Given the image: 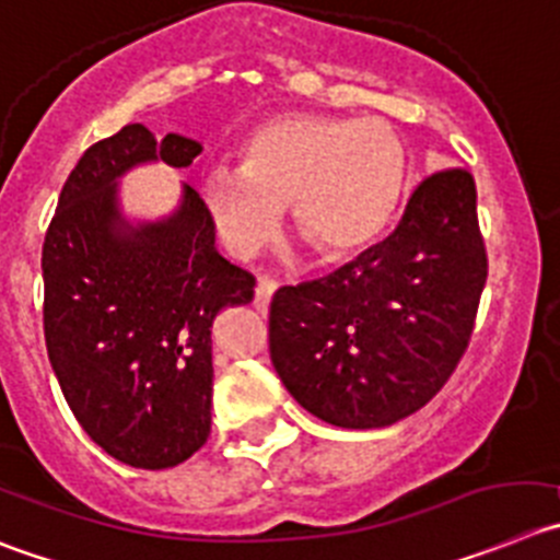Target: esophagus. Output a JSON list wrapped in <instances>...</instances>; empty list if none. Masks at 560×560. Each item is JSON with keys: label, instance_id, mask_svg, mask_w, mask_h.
Masks as SVG:
<instances>
[{"label": "esophagus", "instance_id": "1", "mask_svg": "<svg viewBox=\"0 0 560 560\" xmlns=\"http://www.w3.org/2000/svg\"><path fill=\"white\" fill-rule=\"evenodd\" d=\"M276 290H279V284H276L273 279H268V276H265V279L256 281L254 306H256V310H259V312H262V315L270 310V301H273Z\"/></svg>", "mask_w": 560, "mask_h": 560}]
</instances>
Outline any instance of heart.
I'll return each instance as SVG.
<instances>
[{
  "instance_id": "obj_1",
  "label": "heart",
  "mask_w": 560,
  "mask_h": 560,
  "mask_svg": "<svg viewBox=\"0 0 560 560\" xmlns=\"http://www.w3.org/2000/svg\"><path fill=\"white\" fill-rule=\"evenodd\" d=\"M404 140L378 118L292 113L259 124L240 143L237 168H212L198 190L232 254L273 234L279 207L317 254L348 256L373 243L406 185Z\"/></svg>"
}]
</instances>
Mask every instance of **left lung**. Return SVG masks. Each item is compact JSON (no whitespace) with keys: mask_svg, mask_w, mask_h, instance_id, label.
I'll return each instance as SVG.
<instances>
[{"mask_svg":"<svg viewBox=\"0 0 560 560\" xmlns=\"http://www.w3.org/2000/svg\"><path fill=\"white\" fill-rule=\"evenodd\" d=\"M489 259L467 168H442L404 218L326 279L281 287L270 359L292 398L339 428L415 415L467 353Z\"/></svg>","mask_w":560,"mask_h":560,"instance_id":"1","label":"left lung"}]
</instances>
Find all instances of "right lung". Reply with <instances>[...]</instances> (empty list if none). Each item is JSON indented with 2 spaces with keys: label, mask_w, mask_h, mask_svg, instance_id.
Returning <instances> with one entry per match:
<instances>
[{
  "label": "right lung",
  "mask_w": 560,
  "mask_h": 560,
  "mask_svg": "<svg viewBox=\"0 0 560 560\" xmlns=\"http://www.w3.org/2000/svg\"><path fill=\"white\" fill-rule=\"evenodd\" d=\"M201 145L129 124L93 143L46 229L44 334L66 404L88 436L138 469H168L207 442L212 323L250 304L256 279L215 250V221L185 187L168 221L132 226L115 179L138 162L187 168Z\"/></svg>",
  "instance_id": "obj_1"
}]
</instances>
